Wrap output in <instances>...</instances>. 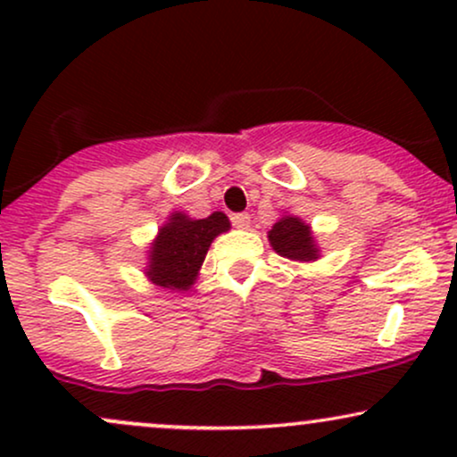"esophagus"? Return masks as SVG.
I'll use <instances>...</instances> for the list:
<instances>
[{
	"label": "esophagus",
	"mask_w": 457,
	"mask_h": 457,
	"mask_svg": "<svg viewBox=\"0 0 457 457\" xmlns=\"http://www.w3.org/2000/svg\"><path fill=\"white\" fill-rule=\"evenodd\" d=\"M232 223H234L238 229H249L251 217H249V214H246V212H238V214H234V217H232Z\"/></svg>",
	"instance_id": "34e87169"
}]
</instances>
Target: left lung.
Here are the masks:
<instances>
[{"label":"left lung","mask_w":457,"mask_h":457,"mask_svg":"<svg viewBox=\"0 0 457 457\" xmlns=\"http://www.w3.org/2000/svg\"><path fill=\"white\" fill-rule=\"evenodd\" d=\"M269 240L272 249L279 255H283V258L301 262L318 258V249L316 245H313L312 229L296 217L279 219V221L272 225V229L269 232Z\"/></svg>","instance_id":"left-lung-1"}]
</instances>
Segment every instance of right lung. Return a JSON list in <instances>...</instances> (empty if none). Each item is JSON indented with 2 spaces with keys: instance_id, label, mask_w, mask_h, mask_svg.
<instances>
[{
  "instance_id": "right-lung-1",
  "label": "right lung",
  "mask_w": 457,
  "mask_h": 457,
  "mask_svg": "<svg viewBox=\"0 0 457 457\" xmlns=\"http://www.w3.org/2000/svg\"><path fill=\"white\" fill-rule=\"evenodd\" d=\"M228 229L229 221L223 212H212L206 219L171 214L170 223L161 228L159 238L152 245L148 277L156 286L187 290L195 281L214 236Z\"/></svg>"
}]
</instances>
